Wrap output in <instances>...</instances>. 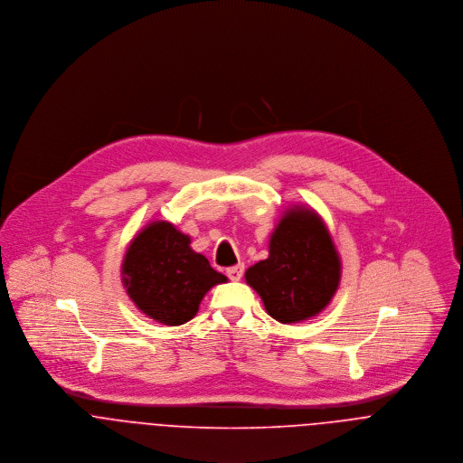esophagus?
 <instances>
[{
	"instance_id": "34e87169",
	"label": "esophagus",
	"mask_w": 463,
	"mask_h": 463,
	"mask_svg": "<svg viewBox=\"0 0 463 463\" xmlns=\"http://www.w3.org/2000/svg\"><path fill=\"white\" fill-rule=\"evenodd\" d=\"M243 271H245V266L243 264H236V266H231V268H227V277L231 279V280H240L241 277H243Z\"/></svg>"
}]
</instances>
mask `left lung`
Returning <instances> with one entry per match:
<instances>
[{"label": "left lung", "instance_id": "left-lung-1", "mask_svg": "<svg viewBox=\"0 0 463 463\" xmlns=\"http://www.w3.org/2000/svg\"><path fill=\"white\" fill-rule=\"evenodd\" d=\"M245 280L280 323L317 316L341 282V259L321 216L308 207L288 209L269 236V256L250 266Z\"/></svg>", "mask_w": 463, "mask_h": 463}]
</instances>
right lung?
<instances>
[{
    "label": "right lung",
    "instance_id": "right-lung-1",
    "mask_svg": "<svg viewBox=\"0 0 463 463\" xmlns=\"http://www.w3.org/2000/svg\"><path fill=\"white\" fill-rule=\"evenodd\" d=\"M190 236L170 222H151L129 243L122 260V282L133 304L157 323L190 321L207 291L227 277L190 247Z\"/></svg>",
    "mask_w": 463,
    "mask_h": 463
}]
</instances>
